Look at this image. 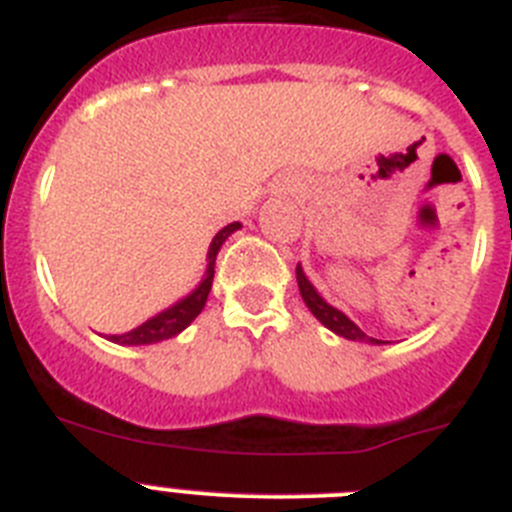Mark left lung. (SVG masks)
<instances>
[{
    "label": "left lung",
    "mask_w": 512,
    "mask_h": 512,
    "mask_svg": "<svg viewBox=\"0 0 512 512\" xmlns=\"http://www.w3.org/2000/svg\"><path fill=\"white\" fill-rule=\"evenodd\" d=\"M297 284H300V295H302V300H305V305L310 307L312 315H315V318H318L320 323L325 325V328H330V330H333V333H338V336L348 338V341L384 343V341H377V338H372V336H366L364 330H361L359 325L354 323V320H348L341 310H336V307H330L328 302H325L323 297H320L318 292H315V287H312V284L307 282L305 271L300 269V264H297Z\"/></svg>",
    "instance_id": "1"
}]
</instances>
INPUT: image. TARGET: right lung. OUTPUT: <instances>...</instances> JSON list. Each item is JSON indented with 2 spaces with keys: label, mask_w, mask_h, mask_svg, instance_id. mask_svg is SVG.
Listing matches in <instances>:
<instances>
[{
  "label": "right lung",
  "mask_w": 512,
  "mask_h": 512,
  "mask_svg": "<svg viewBox=\"0 0 512 512\" xmlns=\"http://www.w3.org/2000/svg\"><path fill=\"white\" fill-rule=\"evenodd\" d=\"M238 228H241V225L230 223V225H225V228L220 230L215 238H212L210 253H207V274H205V279L200 282V287L194 289L192 295L184 297L182 302H176V305L169 307V310L158 312L156 318L146 320V323L138 325V328L130 330V333H122V336H110V341L122 343V346H146V343L166 341V338L176 336V333H182V330L187 328V325L192 323L197 315H200L202 307H205L207 295H210V289H212V277H215L217 251H220V246L225 243V238H228V235Z\"/></svg>",
  "instance_id": "1"
}]
</instances>
